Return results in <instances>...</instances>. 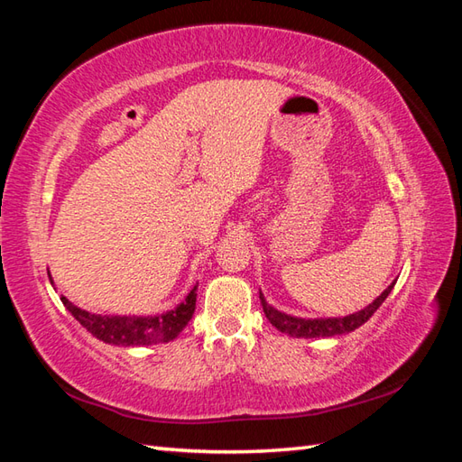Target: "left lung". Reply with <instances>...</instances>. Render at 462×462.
<instances>
[{
  "label": "left lung",
  "instance_id": "left-lung-1",
  "mask_svg": "<svg viewBox=\"0 0 462 462\" xmlns=\"http://www.w3.org/2000/svg\"><path fill=\"white\" fill-rule=\"evenodd\" d=\"M395 282L381 293L377 300H373V303H369L367 308H363L361 311L349 313L346 318H319V319H306V318H296V316H288V313H282L276 308H272L270 303L266 301V298L262 296L260 291V301L263 313L270 319V323L276 329H280L282 333H288L291 337H303V339H311V337H333V336H343V333L356 331L357 328H361L373 313L379 310V306L383 301L387 300V296L393 290Z\"/></svg>",
  "mask_w": 462,
  "mask_h": 462
}]
</instances>
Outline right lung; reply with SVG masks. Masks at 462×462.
I'll use <instances>...</instances> for the list:
<instances>
[{"label":"right lung","mask_w":462,"mask_h":462,"mask_svg":"<svg viewBox=\"0 0 462 462\" xmlns=\"http://www.w3.org/2000/svg\"><path fill=\"white\" fill-rule=\"evenodd\" d=\"M61 301L91 336L109 343V346H154V343L172 341L189 326L196 308V286L179 306L159 313V316H101V313H91L73 306L65 296H61Z\"/></svg>","instance_id":"obj_1"}]
</instances>
